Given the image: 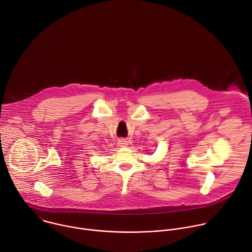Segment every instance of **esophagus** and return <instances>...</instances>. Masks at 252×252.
I'll use <instances>...</instances> for the list:
<instances>
[{"instance_id":"obj_1","label":"esophagus","mask_w":252,"mask_h":252,"mask_svg":"<svg viewBox=\"0 0 252 252\" xmlns=\"http://www.w3.org/2000/svg\"><path fill=\"white\" fill-rule=\"evenodd\" d=\"M119 146L120 147H127V145H128V141L126 140V139H125V138H121V139H119Z\"/></svg>"}]
</instances>
